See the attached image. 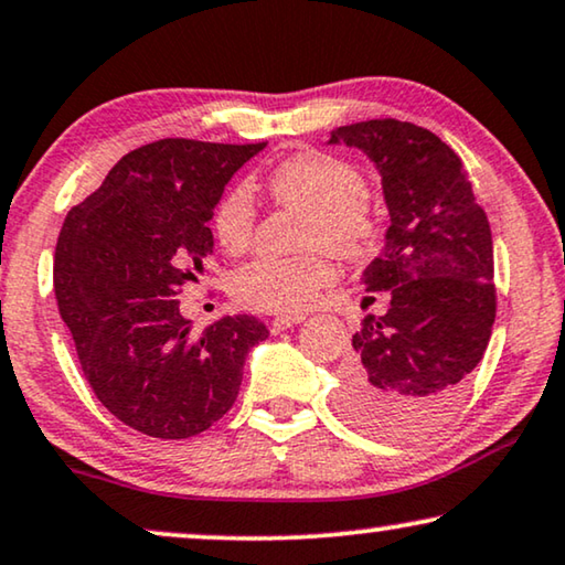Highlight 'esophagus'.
Wrapping results in <instances>:
<instances>
[{
    "instance_id": "1",
    "label": "esophagus",
    "mask_w": 565,
    "mask_h": 565,
    "mask_svg": "<svg viewBox=\"0 0 565 565\" xmlns=\"http://www.w3.org/2000/svg\"><path fill=\"white\" fill-rule=\"evenodd\" d=\"M299 322H305V317L301 315H279L271 320V330L281 332L286 328H294V324H299Z\"/></svg>"
}]
</instances>
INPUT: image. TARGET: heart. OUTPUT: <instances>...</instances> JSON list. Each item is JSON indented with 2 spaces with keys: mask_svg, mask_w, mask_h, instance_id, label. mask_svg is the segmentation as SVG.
<instances>
[{
  "mask_svg": "<svg viewBox=\"0 0 565 565\" xmlns=\"http://www.w3.org/2000/svg\"><path fill=\"white\" fill-rule=\"evenodd\" d=\"M268 189L281 204L307 210L301 245H324L338 256H359L376 233V217L365 196L361 171L328 153H299L284 161ZM256 225V204L248 186H235L214 214V235L227 253L248 250ZM332 281V268L320 250L301 256H260L233 276L237 301L266 312H305Z\"/></svg>",
  "mask_w": 565,
  "mask_h": 565,
  "instance_id": "obj_1",
  "label": "heart"
}]
</instances>
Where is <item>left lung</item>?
Wrapping results in <instances>:
<instances>
[{
    "label": "left lung",
    "mask_w": 565,
    "mask_h": 565,
    "mask_svg": "<svg viewBox=\"0 0 565 565\" xmlns=\"http://www.w3.org/2000/svg\"><path fill=\"white\" fill-rule=\"evenodd\" d=\"M328 146L369 158L388 212L384 250L363 271V289L388 307L365 315L353 335L338 404L376 438H417L450 415L489 345L497 294L487 212L460 158L425 127L343 125Z\"/></svg>",
    "instance_id": "obj_1"
}]
</instances>
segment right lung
Here are the masks:
<instances>
[{"label":"right lung","instance_id":"right-lung-1","mask_svg":"<svg viewBox=\"0 0 565 565\" xmlns=\"http://www.w3.org/2000/svg\"><path fill=\"white\" fill-rule=\"evenodd\" d=\"M266 142L166 138L122 156L66 214L53 286L97 399L132 430L184 440L237 399L245 355L268 338L256 317H220L202 335L179 291L212 256L210 220L227 181Z\"/></svg>","mask_w":565,"mask_h":565}]
</instances>
